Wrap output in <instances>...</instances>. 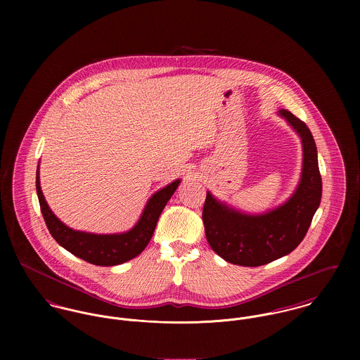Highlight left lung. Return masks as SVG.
I'll return each mask as SVG.
<instances>
[{
    "label": "left lung",
    "instance_id": "left-lung-1",
    "mask_svg": "<svg viewBox=\"0 0 360 360\" xmlns=\"http://www.w3.org/2000/svg\"><path fill=\"white\" fill-rule=\"evenodd\" d=\"M280 115L301 136L304 147L302 176L294 195L264 214H245L206 194L202 210L205 236L210 248L224 260L255 267L292 252L308 233L321 200V176L317 150L308 126L291 112Z\"/></svg>",
    "mask_w": 360,
    "mask_h": 360
}]
</instances>
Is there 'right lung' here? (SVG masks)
I'll use <instances>...</instances> for the list:
<instances>
[{
  "label": "right lung",
  "mask_w": 360,
  "mask_h": 360,
  "mask_svg": "<svg viewBox=\"0 0 360 360\" xmlns=\"http://www.w3.org/2000/svg\"><path fill=\"white\" fill-rule=\"evenodd\" d=\"M179 184L180 180H176L155 193L130 231L123 234H90L69 229L52 213L40 187L39 170L36 174L40 209L53 240L75 257L97 266H115L140 255L153 238L156 221Z\"/></svg>",
  "instance_id": "add662e5"
}]
</instances>
